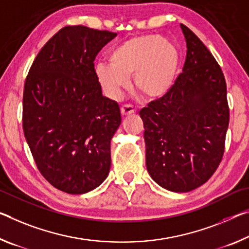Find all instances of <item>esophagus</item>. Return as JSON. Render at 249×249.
<instances>
[{
	"label": "esophagus",
	"mask_w": 249,
	"mask_h": 249,
	"mask_svg": "<svg viewBox=\"0 0 249 249\" xmlns=\"http://www.w3.org/2000/svg\"><path fill=\"white\" fill-rule=\"evenodd\" d=\"M134 112H135V109H134L132 105H123L121 107V113L123 116L131 115V114H133Z\"/></svg>",
	"instance_id": "1"
}]
</instances>
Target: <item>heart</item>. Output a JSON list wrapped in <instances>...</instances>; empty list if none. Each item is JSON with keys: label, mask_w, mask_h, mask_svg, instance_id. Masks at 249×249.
<instances>
[{"label": "heart", "mask_w": 249, "mask_h": 249, "mask_svg": "<svg viewBox=\"0 0 249 249\" xmlns=\"http://www.w3.org/2000/svg\"><path fill=\"white\" fill-rule=\"evenodd\" d=\"M109 63H98L94 73L105 95L120 100L133 84L146 98H159L175 84L180 54L174 43L160 35H139L117 45L109 53Z\"/></svg>", "instance_id": "obj_1"}]
</instances>
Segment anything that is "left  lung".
Segmentation results:
<instances>
[{
    "mask_svg": "<svg viewBox=\"0 0 249 249\" xmlns=\"http://www.w3.org/2000/svg\"><path fill=\"white\" fill-rule=\"evenodd\" d=\"M180 29L187 46L183 74L140 115L149 176L167 191L186 193L206 183L218 167L230 109L218 63L188 27Z\"/></svg>",
    "mask_w": 249,
    "mask_h": 249,
    "instance_id": "8db88e82",
    "label": "left lung"
}]
</instances>
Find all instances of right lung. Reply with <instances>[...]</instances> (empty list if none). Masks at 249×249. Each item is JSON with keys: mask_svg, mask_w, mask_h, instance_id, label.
Returning <instances> with one entry per match:
<instances>
[{"mask_svg": "<svg viewBox=\"0 0 249 249\" xmlns=\"http://www.w3.org/2000/svg\"><path fill=\"white\" fill-rule=\"evenodd\" d=\"M116 35L83 25L63 27L42 47L26 77L25 140L41 174L68 194L89 193L108 176L121 110L102 94L94 60Z\"/></svg>", "mask_w": 249, "mask_h": 249, "instance_id": "add662e5", "label": "right lung"}]
</instances>
